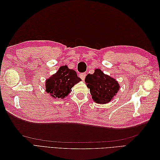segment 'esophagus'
<instances>
[{"mask_svg": "<svg viewBox=\"0 0 160 160\" xmlns=\"http://www.w3.org/2000/svg\"><path fill=\"white\" fill-rule=\"evenodd\" d=\"M86 73H85V72H83V73H81L80 75H79V77L80 78L82 79V80H84L85 79V77H86Z\"/></svg>", "mask_w": 160, "mask_h": 160, "instance_id": "esophagus-1", "label": "esophagus"}]
</instances>
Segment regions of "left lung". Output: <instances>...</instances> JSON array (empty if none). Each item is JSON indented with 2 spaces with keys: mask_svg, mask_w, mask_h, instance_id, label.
Returning <instances> with one entry per match:
<instances>
[{
  "mask_svg": "<svg viewBox=\"0 0 160 160\" xmlns=\"http://www.w3.org/2000/svg\"><path fill=\"white\" fill-rule=\"evenodd\" d=\"M85 81L90 89L92 99L98 104L109 103L120 89L118 81L100 69H95L93 74L87 75Z\"/></svg>",
  "mask_w": 160,
  "mask_h": 160,
  "instance_id": "obj_1",
  "label": "left lung"
}]
</instances>
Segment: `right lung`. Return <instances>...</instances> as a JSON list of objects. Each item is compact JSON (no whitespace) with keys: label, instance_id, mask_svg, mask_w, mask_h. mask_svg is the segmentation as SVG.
Masks as SVG:
<instances>
[{"label":"right lung","instance_id":"right-lung-1","mask_svg":"<svg viewBox=\"0 0 160 160\" xmlns=\"http://www.w3.org/2000/svg\"><path fill=\"white\" fill-rule=\"evenodd\" d=\"M81 81L75 70L62 65L55 74L46 79L45 91L54 99H64L69 95L72 87Z\"/></svg>","mask_w":160,"mask_h":160}]
</instances>
